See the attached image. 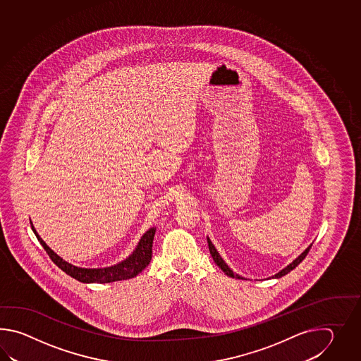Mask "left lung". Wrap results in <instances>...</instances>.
Instances as JSON below:
<instances>
[{"label": "left lung", "instance_id": "1", "mask_svg": "<svg viewBox=\"0 0 361 361\" xmlns=\"http://www.w3.org/2000/svg\"><path fill=\"white\" fill-rule=\"evenodd\" d=\"M207 245H209V250H210V254H212V257H213V261L215 262V264L219 267V269H222L223 272L227 275V276L230 277H236V279H243L241 276H238V274H235L232 269L226 264V262L223 261L222 257L219 255V253L216 252V249H215V246L212 244V241H210V238H207ZM311 246H308L306 250L303 252V253L300 254V257L295 259V261H293L289 266H286L284 269H281L280 272H277L275 276V279H279V277H283L286 275V274H289L292 269H295L298 264H300V262L303 261L305 258H306L307 254L310 252V249H311Z\"/></svg>", "mask_w": 361, "mask_h": 361}]
</instances>
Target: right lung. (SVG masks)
I'll return each mask as SVG.
<instances>
[{
	"label": "right lung",
	"mask_w": 361,
	"mask_h": 361,
	"mask_svg": "<svg viewBox=\"0 0 361 361\" xmlns=\"http://www.w3.org/2000/svg\"><path fill=\"white\" fill-rule=\"evenodd\" d=\"M31 227L36 238H39V244L44 246V249L49 254L50 259L54 262L55 264L61 271H64L67 275L76 279L81 283H86V284H92V283L106 284V283H114V281L128 280L131 277H135L146 269L152 258V244H154V232H156L154 227L149 228L142 236L135 250L131 255H129V258L117 263L115 266L106 267V269H82V267H77V266H73L68 262L64 261L47 245V243L42 238H39V235L35 230L32 222Z\"/></svg>",
	"instance_id": "1"
}]
</instances>
